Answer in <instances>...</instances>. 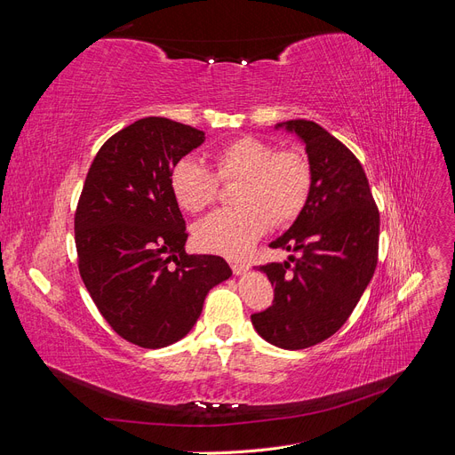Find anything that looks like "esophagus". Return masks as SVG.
Wrapping results in <instances>:
<instances>
[{
    "instance_id": "obj_1",
    "label": "esophagus",
    "mask_w": 455,
    "mask_h": 455,
    "mask_svg": "<svg viewBox=\"0 0 455 455\" xmlns=\"http://www.w3.org/2000/svg\"><path fill=\"white\" fill-rule=\"evenodd\" d=\"M251 267V264L249 261H239V259H235V261H231V269H233V273H237V275H241V273H244L246 269Z\"/></svg>"
}]
</instances>
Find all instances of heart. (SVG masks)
<instances>
[{
  "label": "heart",
  "mask_w": 455,
  "mask_h": 455,
  "mask_svg": "<svg viewBox=\"0 0 455 455\" xmlns=\"http://www.w3.org/2000/svg\"><path fill=\"white\" fill-rule=\"evenodd\" d=\"M212 164L216 174L194 157L178 159L169 184L184 211L201 212L218 196V178L239 180L233 188L237 206L212 212L196 228L197 244L214 254L243 256L269 224L294 222L311 194V161L298 148L277 149L269 140L239 136L214 149Z\"/></svg>",
  "instance_id": "b5f03b06"
}]
</instances>
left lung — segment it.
Wrapping results in <instances>:
<instances>
[{"mask_svg":"<svg viewBox=\"0 0 455 455\" xmlns=\"http://www.w3.org/2000/svg\"><path fill=\"white\" fill-rule=\"evenodd\" d=\"M306 142L313 169L309 199L292 228L271 243L293 261L259 266L275 288L271 306L251 319L283 349H306L346 324L378 266L379 211L361 161L321 125L286 121Z\"/></svg>","mask_w":455,"mask_h":455,"instance_id":"left-lung-1","label":"left lung"}]
</instances>
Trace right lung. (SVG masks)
I'll use <instances>...</instances> for the list:
<instances>
[{"label":"right lung","mask_w":455,"mask_h":455,"mask_svg":"<svg viewBox=\"0 0 455 455\" xmlns=\"http://www.w3.org/2000/svg\"><path fill=\"white\" fill-rule=\"evenodd\" d=\"M203 140L167 117L134 121L102 144L77 201L81 279L114 332L144 349L182 339L211 288L231 275L224 258L186 252L169 184L172 164Z\"/></svg>","instance_id":"add662e5"}]
</instances>
